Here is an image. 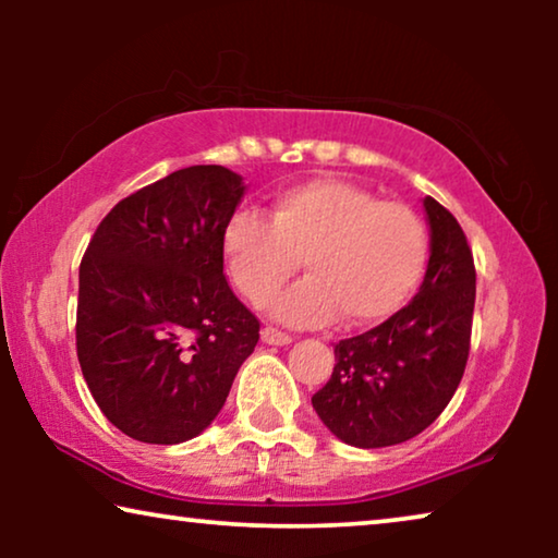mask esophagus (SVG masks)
<instances>
[{
	"label": "esophagus",
	"instance_id": "1",
	"mask_svg": "<svg viewBox=\"0 0 558 558\" xmlns=\"http://www.w3.org/2000/svg\"><path fill=\"white\" fill-rule=\"evenodd\" d=\"M262 340L266 342V345H289V342H292V335H287V332L277 330V327L266 325L262 330Z\"/></svg>",
	"mask_w": 558,
	"mask_h": 558
}]
</instances>
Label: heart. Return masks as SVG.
<instances>
[{
	"label": "heart",
	"mask_w": 558,
	"mask_h": 558,
	"mask_svg": "<svg viewBox=\"0 0 558 558\" xmlns=\"http://www.w3.org/2000/svg\"><path fill=\"white\" fill-rule=\"evenodd\" d=\"M223 256L233 284L264 304L300 269L307 279L274 302V317L315 327L340 317L368 327L393 317L422 284L429 235L401 203H380L342 180H310L274 197L271 218L241 208L228 218Z\"/></svg>",
	"instance_id": "heart-1"
}]
</instances>
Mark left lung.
I'll use <instances>...</instances> for the list:
<instances>
[{"label":"left lung","instance_id":"8db88e82","mask_svg":"<svg viewBox=\"0 0 558 558\" xmlns=\"http://www.w3.org/2000/svg\"><path fill=\"white\" fill-rule=\"evenodd\" d=\"M429 264L407 307L384 325L340 340L312 407L350 447L401 445L437 418L460 386L475 312V262L457 218L424 197Z\"/></svg>","mask_w":558,"mask_h":558}]
</instances>
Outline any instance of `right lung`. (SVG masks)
Instances as JSON below:
<instances>
[{
	"instance_id": "obj_1",
	"label": "right lung",
	"mask_w": 558,
	"mask_h": 558,
	"mask_svg": "<svg viewBox=\"0 0 558 558\" xmlns=\"http://www.w3.org/2000/svg\"><path fill=\"white\" fill-rule=\"evenodd\" d=\"M243 193L226 167H185L113 205L83 254L78 363L126 437H197L254 353L258 319L223 274V231Z\"/></svg>"
}]
</instances>
